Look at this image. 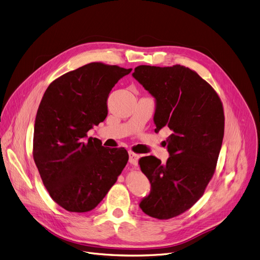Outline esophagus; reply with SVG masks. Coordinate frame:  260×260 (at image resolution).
<instances>
[{"label": "esophagus", "mask_w": 260, "mask_h": 260, "mask_svg": "<svg viewBox=\"0 0 260 260\" xmlns=\"http://www.w3.org/2000/svg\"><path fill=\"white\" fill-rule=\"evenodd\" d=\"M139 157L140 155L134 153V152L132 151H129V162L133 166H136L137 165V160H139Z\"/></svg>", "instance_id": "34e87169"}]
</instances>
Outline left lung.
<instances>
[{
	"mask_svg": "<svg viewBox=\"0 0 260 260\" xmlns=\"http://www.w3.org/2000/svg\"><path fill=\"white\" fill-rule=\"evenodd\" d=\"M132 76L155 99L154 131H172L165 164L152 155L139 160L151 184L140 208L151 217L169 219L200 200L214 174L224 132L222 104L215 90L185 66L141 65Z\"/></svg>",
	"mask_w": 260,
	"mask_h": 260,
	"instance_id": "obj_1",
	"label": "left lung"
}]
</instances>
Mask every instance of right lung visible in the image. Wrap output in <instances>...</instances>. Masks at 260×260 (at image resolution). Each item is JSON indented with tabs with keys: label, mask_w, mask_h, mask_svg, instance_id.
<instances>
[{
	"label": "right lung",
	"mask_w": 260,
	"mask_h": 260,
	"mask_svg": "<svg viewBox=\"0 0 260 260\" xmlns=\"http://www.w3.org/2000/svg\"><path fill=\"white\" fill-rule=\"evenodd\" d=\"M132 69L90 63L46 89L34 133V159L52 200L69 212L93 210L129 159L125 148H105L87 132L105 120L107 99Z\"/></svg>",
	"instance_id": "1"
}]
</instances>
